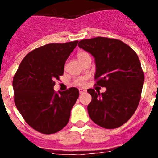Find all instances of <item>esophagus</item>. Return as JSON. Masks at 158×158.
<instances>
[{"instance_id":"1","label":"esophagus","mask_w":158,"mask_h":158,"mask_svg":"<svg viewBox=\"0 0 158 158\" xmlns=\"http://www.w3.org/2000/svg\"><path fill=\"white\" fill-rule=\"evenodd\" d=\"M86 90L85 89H79V93H80V94H82V93H85Z\"/></svg>"}]
</instances>
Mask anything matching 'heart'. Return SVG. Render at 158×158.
<instances>
[{
  "mask_svg": "<svg viewBox=\"0 0 158 158\" xmlns=\"http://www.w3.org/2000/svg\"><path fill=\"white\" fill-rule=\"evenodd\" d=\"M77 57V59L79 60V62H82L83 61L87 59V58H91V57H90L89 53L86 52V51H80V52H78ZM88 79H89V76L77 77L74 80V84L78 86H84L85 85L86 81H87Z\"/></svg>",
  "mask_w": 158,
  "mask_h": 158,
  "instance_id": "heart-1",
  "label": "heart"
}]
</instances>
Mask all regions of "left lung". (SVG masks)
<instances>
[{"label":"left lung","mask_w":158,"mask_h":158,"mask_svg":"<svg viewBox=\"0 0 158 158\" xmlns=\"http://www.w3.org/2000/svg\"><path fill=\"white\" fill-rule=\"evenodd\" d=\"M78 47L94 57L96 85L106 88L102 93L88 89L92 96L89 116L106 129L119 127L134 115L140 101L144 73L139 57L131 47L115 39L83 40Z\"/></svg>","instance_id":"left-lung-1"}]
</instances>
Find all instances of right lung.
I'll list each match as a JSON object with an SVG mask.
<instances>
[{
    "label": "right lung",
    "instance_id": "right-lung-1",
    "mask_svg": "<svg viewBox=\"0 0 158 158\" xmlns=\"http://www.w3.org/2000/svg\"><path fill=\"white\" fill-rule=\"evenodd\" d=\"M78 41L49 43L24 57L14 75V102L25 122L42 134L61 131L69 122L70 111L79 96L72 87L59 94L55 80L63 75L65 61Z\"/></svg>",
    "mask_w": 158,
    "mask_h": 158
}]
</instances>
